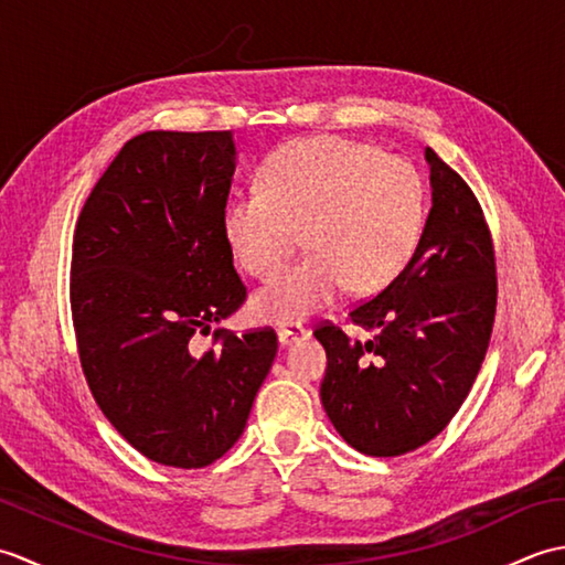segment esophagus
<instances>
[{"mask_svg": "<svg viewBox=\"0 0 565 565\" xmlns=\"http://www.w3.org/2000/svg\"><path fill=\"white\" fill-rule=\"evenodd\" d=\"M279 342L286 347V344H291V342H298V340H303L306 334H308V330L301 326V322H284V326L279 328Z\"/></svg>", "mask_w": 565, "mask_h": 565, "instance_id": "esophagus-1", "label": "esophagus"}]
</instances>
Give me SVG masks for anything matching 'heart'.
Segmentation results:
<instances>
[{"instance_id":"obj_1","label":"heart","mask_w":565,"mask_h":565,"mask_svg":"<svg viewBox=\"0 0 565 565\" xmlns=\"http://www.w3.org/2000/svg\"><path fill=\"white\" fill-rule=\"evenodd\" d=\"M262 189L227 201L223 233L255 279H271L301 245L310 249L252 301L259 320L306 318L344 289L376 294L413 259L425 223L415 167L338 136L286 142L262 167Z\"/></svg>"}]
</instances>
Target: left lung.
Returning <instances> with one entry per match:
<instances>
[{
    "label": "left lung",
    "mask_w": 565,
    "mask_h": 565,
    "mask_svg": "<svg viewBox=\"0 0 565 565\" xmlns=\"http://www.w3.org/2000/svg\"><path fill=\"white\" fill-rule=\"evenodd\" d=\"M431 209L407 267L350 308L352 340L316 326L328 352L320 398L347 444L369 456L415 451L451 423L471 391L495 322L493 235L463 177L427 148Z\"/></svg>",
    "instance_id": "1"
}]
</instances>
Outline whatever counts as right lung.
I'll return each mask as SVG.
<instances>
[{"label":"right lung","mask_w":565,"mask_h":565,"mask_svg":"<svg viewBox=\"0 0 565 565\" xmlns=\"http://www.w3.org/2000/svg\"><path fill=\"white\" fill-rule=\"evenodd\" d=\"M231 130L130 138L77 215L70 308L82 374L150 461L203 468L243 435L276 356L271 328L213 330L247 301L223 211Z\"/></svg>","instance_id":"obj_1"}]
</instances>
